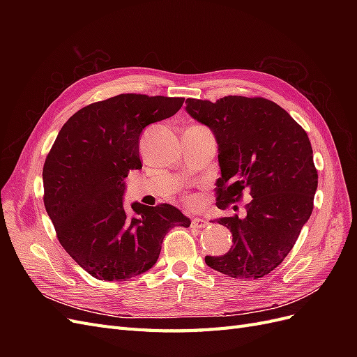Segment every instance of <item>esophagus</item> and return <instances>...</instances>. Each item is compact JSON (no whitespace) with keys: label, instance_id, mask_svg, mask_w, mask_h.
Wrapping results in <instances>:
<instances>
[{"label":"esophagus","instance_id":"34e87169","mask_svg":"<svg viewBox=\"0 0 357 357\" xmlns=\"http://www.w3.org/2000/svg\"><path fill=\"white\" fill-rule=\"evenodd\" d=\"M192 228H198V229H201V228H205V226H207V222H205L204 219H198V218H195V219H192Z\"/></svg>","mask_w":357,"mask_h":357}]
</instances>
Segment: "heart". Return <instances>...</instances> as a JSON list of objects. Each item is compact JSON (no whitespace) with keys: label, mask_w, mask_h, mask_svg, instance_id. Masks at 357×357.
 I'll return each instance as SVG.
<instances>
[{"label":"heart","mask_w":357,"mask_h":357,"mask_svg":"<svg viewBox=\"0 0 357 357\" xmlns=\"http://www.w3.org/2000/svg\"><path fill=\"white\" fill-rule=\"evenodd\" d=\"M188 204H189V205H192V204H193V199H192V198H189V199H188Z\"/></svg>","instance_id":"heart-1"}]
</instances>
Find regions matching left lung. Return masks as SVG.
Masks as SVG:
<instances>
[{
  "mask_svg": "<svg viewBox=\"0 0 357 357\" xmlns=\"http://www.w3.org/2000/svg\"><path fill=\"white\" fill-rule=\"evenodd\" d=\"M188 113L207 125L219 144L222 177L215 205L226 210L247 192V215L218 219L232 234L231 250L205 264L240 280L262 278L283 262L314 207L317 169L307 132L262 96L186 100Z\"/></svg>",
  "mask_w": 357,
  "mask_h": 357,
  "instance_id": "8db88e82",
  "label": "left lung"
}]
</instances>
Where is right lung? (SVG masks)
Instances as JSON below:
<instances>
[{
	"mask_svg": "<svg viewBox=\"0 0 357 357\" xmlns=\"http://www.w3.org/2000/svg\"><path fill=\"white\" fill-rule=\"evenodd\" d=\"M185 98L121 93L92 102L62 126L43 167L45 207L66 252L98 280L152 268L162 241L190 220L169 204L125 208V178L139 169L143 129L174 116Z\"/></svg>",
	"mask_w": 357,
	"mask_h": 357,
	"instance_id": "right-lung-1",
	"label": "right lung"
}]
</instances>
